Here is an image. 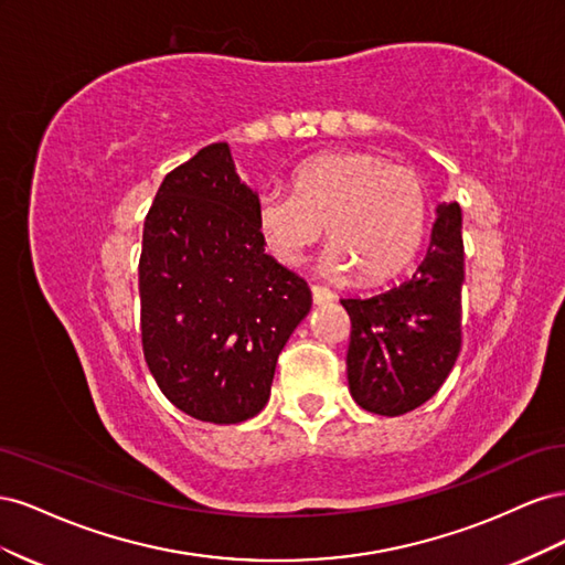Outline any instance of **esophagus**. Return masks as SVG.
<instances>
[{"mask_svg":"<svg viewBox=\"0 0 565 565\" xmlns=\"http://www.w3.org/2000/svg\"><path fill=\"white\" fill-rule=\"evenodd\" d=\"M311 297H313V303H316V306H320V303H328V301H332V299H334L332 289L322 287V285H313V287H311Z\"/></svg>","mask_w":565,"mask_h":565,"instance_id":"1","label":"esophagus"}]
</instances>
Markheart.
Returning a JSON list of instances; mask_svg holds the SVG:
<instances>
[{"mask_svg":"<svg viewBox=\"0 0 565 565\" xmlns=\"http://www.w3.org/2000/svg\"><path fill=\"white\" fill-rule=\"evenodd\" d=\"M289 193H264L256 228L280 264L295 266L322 233L332 273L358 270L377 285L396 278L424 241L429 195L415 167L391 164L374 152H322L301 162Z\"/></svg>","mask_w":565,"mask_h":565,"instance_id":"1","label":"heart"}]
</instances>
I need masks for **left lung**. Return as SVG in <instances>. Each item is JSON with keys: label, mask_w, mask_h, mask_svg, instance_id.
<instances>
[{"label": "left lung", "mask_w": 565, "mask_h": 565, "mask_svg": "<svg viewBox=\"0 0 565 565\" xmlns=\"http://www.w3.org/2000/svg\"><path fill=\"white\" fill-rule=\"evenodd\" d=\"M461 210L443 202L413 278L370 299H341L351 318L347 374L358 405L398 417L436 396L461 349Z\"/></svg>", "instance_id": "left-lung-1"}]
</instances>
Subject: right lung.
I'll return each instance as SVG.
<instances>
[{"mask_svg":"<svg viewBox=\"0 0 565 565\" xmlns=\"http://www.w3.org/2000/svg\"><path fill=\"white\" fill-rule=\"evenodd\" d=\"M256 202L228 143H212L164 177L143 224V355L164 396L200 422L259 415L311 311L306 280L264 252Z\"/></svg>","mask_w":565,"mask_h":565,"instance_id":"1","label":"right lung"}]
</instances>
